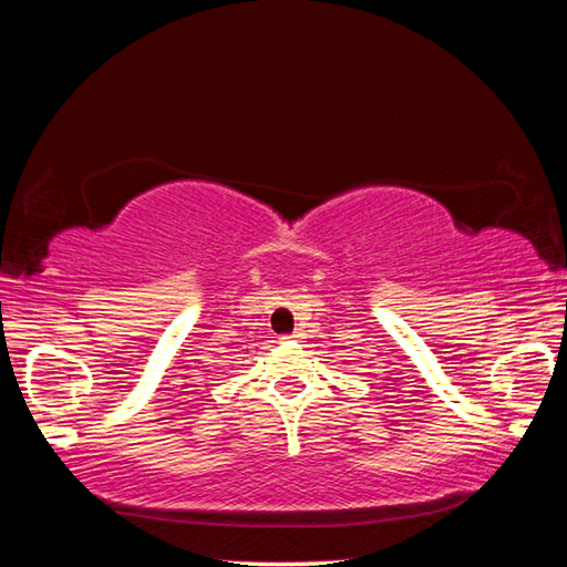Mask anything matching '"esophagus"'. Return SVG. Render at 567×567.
Instances as JSON below:
<instances>
[{
    "label": "esophagus",
    "mask_w": 567,
    "mask_h": 567,
    "mask_svg": "<svg viewBox=\"0 0 567 567\" xmlns=\"http://www.w3.org/2000/svg\"><path fill=\"white\" fill-rule=\"evenodd\" d=\"M282 340H287V342H295V340H302V332H292V334H285Z\"/></svg>",
    "instance_id": "1"
}]
</instances>
